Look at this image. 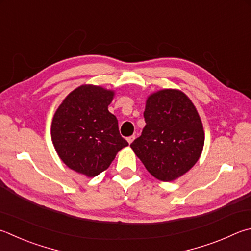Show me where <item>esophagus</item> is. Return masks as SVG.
<instances>
[{
	"mask_svg": "<svg viewBox=\"0 0 251 251\" xmlns=\"http://www.w3.org/2000/svg\"><path fill=\"white\" fill-rule=\"evenodd\" d=\"M135 139V136H129V137H127V141H128V144H131Z\"/></svg>",
	"mask_w": 251,
	"mask_h": 251,
	"instance_id": "34e87169",
	"label": "esophagus"
}]
</instances>
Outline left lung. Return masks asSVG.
I'll use <instances>...</instances> for the list:
<instances>
[{"label":"left lung","mask_w":251,"mask_h":251,"mask_svg":"<svg viewBox=\"0 0 251 251\" xmlns=\"http://www.w3.org/2000/svg\"><path fill=\"white\" fill-rule=\"evenodd\" d=\"M146 126L130 144L146 169L169 182L184 175L202 153L204 130L197 108L177 90L150 95L144 112Z\"/></svg>","instance_id":"left-lung-1"}]
</instances>
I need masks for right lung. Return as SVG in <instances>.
<instances>
[{
	"label": "right lung",
	"mask_w": 251,
	"mask_h": 251,
	"mask_svg": "<svg viewBox=\"0 0 251 251\" xmlns=\"http://www.w3.org/2000/svg\"><path fill=\"white\" fill-rule=\"evenodd\" d=\"M113 95L101 86L81 85L54 113L51 139L58 156L86 176L107 169L116 153L128 146L120 134L116 116L108 112Z\"/></svg>",
	"instance_id": "1"
}]
</instances>
